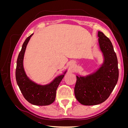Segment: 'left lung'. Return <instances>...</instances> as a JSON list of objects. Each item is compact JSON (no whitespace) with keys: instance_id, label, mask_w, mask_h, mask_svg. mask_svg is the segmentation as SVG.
<instances>
[{"instance_id":"left-lung-1","label":"left lung","mask_w":128,"mask_h":128,"mask_svg":"<svg viewBox=\"0 0 128 128\" xmlns=\"http://www.w3.org/2000/svg\"><path fill=\"white\" fill-rule=\"evenodd\" d=\"M98 42L103 53L104 62L98 70L86 77L76 76L74 93L76 99L82 104L96 105L109 97L118 78L116 54L110 40L98 32Z\"/></svg>"}]
</instances>
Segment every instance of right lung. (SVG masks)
<instances>
[{
	"label": "right lung",
	"mask_w": 128,
	"mask_h": 128,
	"mask_svg": "<svg viewBox=\"0 0 128 128\" xmlns=\"http://www.w3.org/2000/svg\"><path fill=\"white\" fill-rule=\"evenodd\" d=\"M32 35L33 34L26 38L18 54L15 72L16 82L24 98L29 102L37 106L49 105L54 102L56 89L64 75L58 76L51 83L45 86L38 85L28 78L23 62L26 45Z\"/></svg>",
	"instance_id": "add662e5"
}]
</instances>
